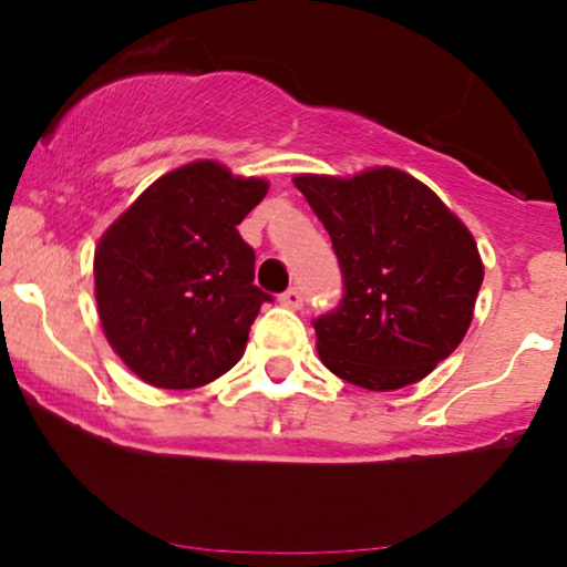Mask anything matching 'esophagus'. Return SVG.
I'll return each mask as SVG.
<instances>
[{
	"label": "esophagus",
	"instance_id": "obj_1",
	"mask_svg": "<svg viewBox=\"0 0 567 567\" xmlns=\"http://www.w3.org/2000/svg\"><path fill=\"white\" fill-rule=\"evenodd\" d=\"M279 303L288 306V309H301V306H303V292L298 290V288L285 290L282 296H279Z\"/></svg>",
	"mask_w": 567,
	"mask_h": 567
}]
</instances>
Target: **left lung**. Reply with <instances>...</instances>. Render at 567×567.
<instances>
[{
  "label": "left lung",
  "instance_id": "1",
  "mask_svg": "<svg viewBox=\"0 0 567 567\" xmlns=\"http://www.w3.org/2000/svg\"><path fill=\"white\" fill-rule=\"evenodd\" d=\"M292 184L333 239L343 298L315 320L317 354L338 379L394 392L426 379L464 341L483 258L451 207L396 167Z\"/></svg>",
  "mask_w": 567,
  "mask_h": 567
}]
</instances>
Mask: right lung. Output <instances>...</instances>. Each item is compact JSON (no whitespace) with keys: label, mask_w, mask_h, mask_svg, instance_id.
<instances>
[{"label":"right lung","mask_w":567,"mask_h":567,"mask_svg":"<svg viewBox=\"0 0 567 567\" xmlns=\"http://www.w3.org/2000/svg\"><path fill=\"white\" fill-rule=\"evenodd\" d=\"M269 192L216 159L165 173L95 247L101 328L120 360L157 389H197L243 360L271 301L237 226Z\"/></svg>","instance_id":"1"}]
</instances>
